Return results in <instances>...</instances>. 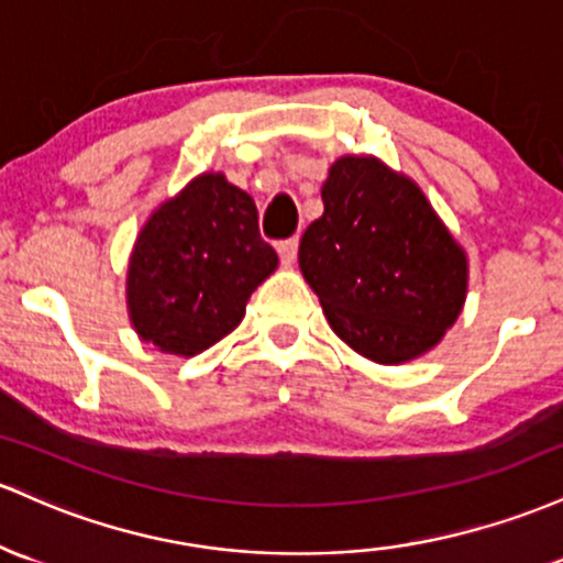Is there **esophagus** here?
Wrapping results in <instances>:
<instances>
[{"label": "esophagus", "mask_w": 563, "mask_h": 563, "mask_svg": "<svg viewBox=\"0 0 563 563\" xmlns=\"http://www.w3.org/2000/svg\"><path fill=\"white\" fill-rule=\"evenodd\" d=\"M276 252H279L282 265H292L295 257H298V236L284 239V242L276 244Z\"/></svg>", "instance_id": "obj_1"}]
</instances>
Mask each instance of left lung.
Instances as JSON below:
<instances>
[{"label": "left lung", "mask_w": 563, "mask_h": 563, "mask_svg": "<svg viewBox=\"0 0 563 563\" xmlns=\"http://www.w3.org/2000/svg\"><path fill=\"white\" fill-rule=\"evenodd\" d=\"M321 201L298 263L332 332L375 364L426 356L465 306V250L418 183L377 156L334 159Z\"/></svg>", "instance_id": "1"}]
</instances>
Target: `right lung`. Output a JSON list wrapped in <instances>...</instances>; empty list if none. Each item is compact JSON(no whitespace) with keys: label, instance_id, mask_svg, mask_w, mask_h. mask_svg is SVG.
<instances>
[{"label":"right lung","instance_id":"obj_1","mask_svg":"<svg viewBox=\"0 0 563 563\" xmlns=\"http://www.w3.org/2000/svg\"><path fill=\"white\" fill-rule=\"evenodd\" d=\"M276 265L250 194L223 173H201L137 233L128 265L132 330L169 356H197L236 330Z\"/></svg>","mask_w":563,"mask_h":563}]
</instances>
